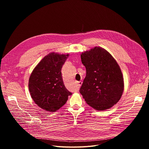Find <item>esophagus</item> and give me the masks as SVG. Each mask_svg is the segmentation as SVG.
<instances>
[{
  "label": "esophagus",
  "instance_id": "34e87169",
  "mask_svg": "<svg viewBox=\"0 0 149 149\" xmlns=\"http://www.w3.org/2000/svg\"><path fill=\"white\" fill-rule=\"evenodd\" d=\"M81 84H82V82L81 81H78L77 82V86L78 87H80L81 86Z\"/></svg>",
  "mask_w": 149,
  "mask_h": 149
}]
</instances>
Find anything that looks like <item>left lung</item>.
<instances>
[{
  "label": "left lung",
  "instance_id": "left-lung-1",
  "mask_svg": "<svg viewBox=\"0 0 149 149\" xmlns=\"http://www.w3.org/2000/svg\"><path fill=\"white\" fill-rule=\"evenodd\" d=\"M86 68L79 93L86 102L97 110L111 108L124 90L121 71L114 58L104 49L95 47L81 55Z\"/></svg>",
  "mask_w": 149,
  "mask_h": 149
}]
</instances>
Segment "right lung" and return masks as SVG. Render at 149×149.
Instances as JSON below:
<instances>
[{
	"label": "right lung",
	"mask_w": 149,
	"mask_h": 149,
	"mask_svg": "<svg viewBox=\"0 0 149 149\" xmlns=\"http://www.w3.org/2000/svg\"><path fill=\"white\" fill-rule=\"evenodd\" d=\"M68 54H49L32 71L29 90L34 102L42 109L54 112L64 105L72 95L63 84L61 69Z\"/></svg>",
	"instance_id": "add662e5"
}]
</instances>
